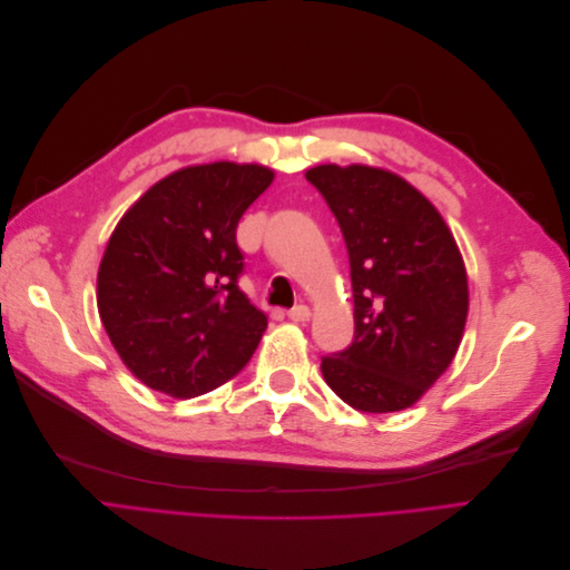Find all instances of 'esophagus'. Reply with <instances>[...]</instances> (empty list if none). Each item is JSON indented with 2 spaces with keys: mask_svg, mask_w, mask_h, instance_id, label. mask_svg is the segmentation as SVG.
<instances>
[{
  "mask_svg": "<svg viewBox=\"0 0 570 570\" xmlns=\"http://www.w3.org/2000/svg\"><path fill=\"white\" fill-rule=\"evenodd\" d=\"M287 318H289V321H295V323H306L308 318H312V308H308L306 304L292 306L289 312H287Z\"/></svg>",
  "mask_w": 570,
  "mask_h": 570,
  "instance_id": "obj_1",
  "label": "esophagus"
}]
</instances>
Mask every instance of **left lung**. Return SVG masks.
<instances>
[{
  "label": "left lung",
  "instance_id": "left-lung-1",
  "mask_svg": "<svg viewBox=\"0 0 570 570\" xmlns=\"http://www.w3.org/2000/svg\"><path fill=\"white\" fill-rule=\"evenodd\" d=\"M347 245L354 340L321 358L325 383L358 411L416 404L452 364L469 316V281L446 223L416 187L383 168L306 170Z\"/></svg>",
  "mask_w": 570,
  "mask_h": 570
}]
</instances>
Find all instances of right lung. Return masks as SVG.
<instances>
[{
    "mask_svg": "<svg viewBox=\"0 0 570 570\" xmlns=\"http://www.w3.org/2000/svg\"><path fill=\"white\" fill-rule=\"evenodd\" d=\"M273 180L256 164L216 161L151 185L116 226L97 273L105 331L132 375L178 400L247 366L268 318L237 281V223Z\"/></svg>",
    "mask_w": 570,
    "mask_h": 570,
    "instance_id": "right-lung-1",
    "label": "right lung"
}]
</instances>
